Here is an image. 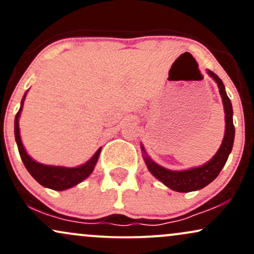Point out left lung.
Here are the masks:
<instances>
[{"label": "left lung", "instance_id": "8db88e82", "mask_svg": "<svg viewBox=\"0 0 254 254\" xmlns=\"http://www.w3.org/2000/svg\"><path fill=\"white\" fill-rule=\"evenodd\" d=\"M208 72L216 81L218 89H220L221 98H222L223 101L224 113H226V132H224L222 144H221L216 155L212 157L210 161L206 162L205 165L186 171L166 170V168L155 164L153 160H150L148 155L144 156L145 165L148 166V170H149L150 173L173 191L191 192L205 188L212 180L216 179V177L220 174L223 166L226 165L230 151H232L235 135L234 124H233L232 104H230L228 95H227L226 90H224L222 80L215 72L210 70H208ZM142 150L144 153L143 147H142Z\"/></svg>", "mask_w": 254, "mask_h": 254}]
</instances>
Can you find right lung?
Segmentation results:
<instances>
[{"label": "right lung", "mask_w": 254, "mask_h": 254, "mask_svg": "<svg viewBox=\"0 0 254 254\" xmlns=\"http://www.w3.org/2000/svg\"><path fill=\"white\" fill-rule=\"evenodd\" d=\"M26 97V93L21 100V106L20 110L17 111L15 116V124H14V132H15V141L17 144V149H19L20 157H21L22 162H24L26 170L30 172V174L34 179L37 180L40 185L45 186V188L52 189L56 191L66 190V189L72 188V186L77 185L82 180L86 179L87 177L92 173L94 170L95 164H97L99 155H100V149L97 150V153L93 155L89 161L86 164L80 166V167L75 168H66L60 167V166H48L36 162L30 155L26 153L24 145H22L21 138H20V131H19V117L20 112H21L22 106H24V100Z\"/></svg>", "instance_id": "obj_1"}]
</instances>
